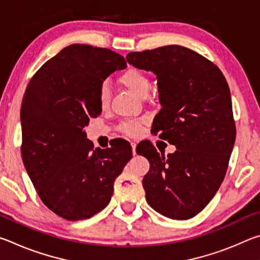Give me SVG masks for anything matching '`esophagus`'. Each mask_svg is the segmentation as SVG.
I'll return each mask as SVG.
<instances>
[{"mask_svg":"<svg viewBox=\"0 0 260 260\" xmlns=\"http://www.w3.org/2000/svg\"><path fill=\"white\" fill-rule=\"evenodd\" d=\"M132 151H133V155H136V144L132 143Z\"/></svg>","mask_w":260,"mask_h":260,"instance_id":"34e87169","label":"esophagus"}]
</instances>
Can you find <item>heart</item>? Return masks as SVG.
I'll list each match as a JSON object with an SVG mask.
<instances>
[{
    "label": "heart",
    "instance_id": "obj_1",
    "mask_svg": "<svg viewBox=\"0 0 260 260\" xmlns=\"http://www.w3.org/2000/svg\"><path fill=\"white\" fill-rule=\"evenodd\" d=\"M121 85H124L127 89L131 90L134 95L139 98H146L149 90H150V79L146 73L138 69H128L127 71L121 74L119 78ZM99 104L102 109H105L111 100V91L107 83H103L99 90ZM141 126V121H125L120 125L119 129L128 135H134L139 131Z\"/></svg>",
    "mask_w": 260,
    "mask_h": 260
}]
</instances>
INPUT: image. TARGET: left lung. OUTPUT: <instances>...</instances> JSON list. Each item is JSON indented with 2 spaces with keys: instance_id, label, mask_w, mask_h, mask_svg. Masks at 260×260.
Here are the masks:
<instances>
[{
  "instance_id": "1",
  "label": "left lung",
  "mask_w": 260,
  "mask_h": 260,
  "mask_svg": "<svg viewBox=\"0 0 260 260\" xmlns=\"http://www.w3.org/2000/svg\"><path fill=\"white\" fill-rule=\"evenodd\" d=\"M126 59L156 74L161 109L152 129L177 147L167 156L152 144L136 148L150 162L146 200L167 218L190 219L225 178L236 135L230 87L217 65L186 47L129 52Z\"/></svg>"
}]
</instances>
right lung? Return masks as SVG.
I'll return each instance as SVG.
<instances>
[{
  "label": "right lung",
  "instance_id": "obj_1",
  "mask_svg": "<svg viewBox=\"0 0 260 260\" xmlns=\"http://www.w3.org/2000/svg\"><path fill=\"white\" fill-rule=\"evenodd\" d=\"M124 57L105 48L71 45L47 60L26 88L21 104V157L48 209L77 221L109 204L114 180L132 158L124 147L95 148L83 128L102 112L99 90Z\"/></svg>",
  "mask_w": 260,
  "mask_h": 260
}]
</instances>
